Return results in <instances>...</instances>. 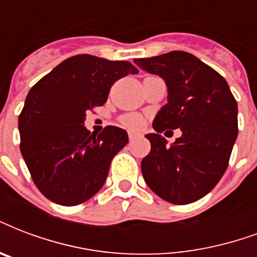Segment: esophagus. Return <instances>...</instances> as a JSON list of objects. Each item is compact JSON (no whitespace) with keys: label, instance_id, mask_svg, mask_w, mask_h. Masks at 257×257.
Returning a JSON list of instances; mask_svg holds the SVG:
<instances>
[{"label":"esophagus","instance_id":"obj_1","mask_svg":"<svg viewBox=\"0 0 257 257\" xmlns=\"http://www.w3.org/2000/svg\"><path fill=\"white\" fill-rule=\"evenodd\" d=\"M128 136H129V140H135V139H137V137L140 136V133L136 132V131H129Z\"/></svg>","mask_w":257,"mask_h":257}]
</instances>
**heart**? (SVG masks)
<instances>
[{"mask_svg":"<svg viewBox=\"0 0 257 257\" xmlns=\"http://www.w3.org/2000/svg\"><path fill=\"white\" fill-rule=\"evenodd\" d=\"M124 122L126 125H129V126H136V125H139L142 122V120H140V117H137V115L135 114H131L125 117Z\"/></svg>","mask_w":257,"mask_h":257,"instance_id":"obj_1","label":"heart"}]
</instances>
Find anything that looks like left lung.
<instances>
[{"mask_svg":"<svg viewBox=\"0 0 257 257\" xmlns=\"http://www.w3.org/2000/svg\"><path fill=\"white\" fill-rule=\"evenodd\" d=\"M137 67L159 75L167 86V103L146 137L150 154L142 160L144 181L167 202L186 205L210 193L228 167L237 139V102L224 78L183 51L135 59ZM181 127L170 147L160 133Z\"/></svg>","mask_w":257,"mask_h":257,"instance_id":"left-lung-1","label":"left lung"}]
</instances>
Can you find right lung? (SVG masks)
I'll list each match as a JSON object with an SVG mask.
<instances>
[{
	"mask_svg": "<svg viewBox=\"0 0 257 257\" xmlns=\"http://www.w3.org/2000/svg\"><path fill=\"white\" fill-rule=\"evenodd\" d=\"M128 74H137L129 62L75 55L29 90L19 117L20 150L35 185L50 201L75 206L103 186L128 133L117 126L91 133L86 111L106 102L111 85Z\"/></svg>",
	"mask_w": 257,
	"mask_h": 257,
	"instance_id": "right-lung-1",
	"label": "right lung"
}]
</instances>
